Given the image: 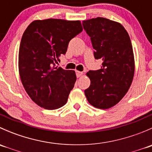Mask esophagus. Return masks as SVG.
<instances>
[{
    "instance_id": "34e87169",
    "label": "esophagus",
    "mask_w": 152,
    "mask_h": 152,
    "mask_svg": "<svg viewBox=\"0 0 152 152\" xmlns=\"http://www.w3.org/2000/svg\"><path fill=\"white\" fill-rule=\"evenodd\" d=\"M76 76H77V77H80V76L83 74V73H82V72L76 70Z\"/></svg>"
}]
</instances>
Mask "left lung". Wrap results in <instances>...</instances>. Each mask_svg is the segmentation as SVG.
I'll return each mask as SVG.
<instances>
[{"label": "left lung", "mask_w": 152, "mask_h": 152, "mask_svg": "<svg viewBox=\"0 0 152 152\" xmlns=\"http://www.w3.org/2000/svg\"><path fill=\"white\" fill-rule=\"evenodd\" d=\"M94 48V57L102 60L101 69L89 70L90 87L85 90L89 103L109 109L118 103L129 89L134 73L132 45L121 23L104 18L82 22Z\"/></svg>", "instance_id": "left-lung-1"}]
</instances>
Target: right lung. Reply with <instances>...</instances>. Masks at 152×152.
<instances>
[{
  "label": "right lung",
  "mask_w": 152,
  "mask_h": 152,
  "mask_svg": "<svg viewBox=\"0 0 152 152\" xmlns=\"http://www.w3.org/2000/svg\"><path fill=\"white\" fill-rule=\"evenodd\" d=\"M82 30L79 20L47 19L33 21L24 31L18 56L20 76L29 97L39 107L52 110L67 103L76 73L55 63Z\"/></svg>",
  "instance_id": "obj_1"
}]
</instances>
